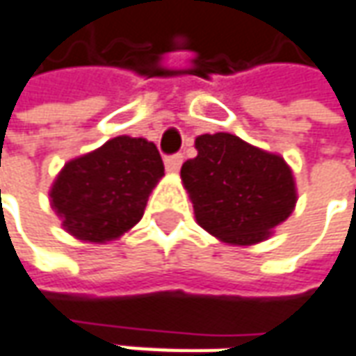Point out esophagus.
Returning <instances> with one entry per match:
<instances>
[{"label":"esophagus","instance_id":"1","mask_svg":"<svg viewBox=\"0 0 356 356\" xmlns=\"http://www.w3.org/2000/svg\"><path fill=\"white\" fill-rule=\"evenodd\" d=\"M181 163H183V156L181 154L165 158V169H168L169 173H177L179 169H181Z\"/></svg>","mask_w":356,"mask_h":356}]
</instances>
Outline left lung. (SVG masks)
I'll use <instances>...</instances> for the list:
<instances>
[{"label": "left lung", "instance_id": "obj_1", "mask_svg": "<svg viewBox=\"0 0 356 356\" xmlns=\"http://www.w3.org/2000/svg\"><path fill=\"white\" fill-rule=\"evenodd\" d=\"M197 158L181 168L198 226L229 245H255L273 236L296 209L298 191L280 154L236 134H200Z\"/></svg>", "mask_w": 356, "mask_h": 356}]
</instances>
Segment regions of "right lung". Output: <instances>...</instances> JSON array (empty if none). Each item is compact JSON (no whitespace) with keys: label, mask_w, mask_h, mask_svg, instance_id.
Wrapping results in <instances>:
<instances>
[{"label":"right lung","mask_w":356,"mask_h":356,"mask_svg":"<svg viewBox=\"0 0 356 356\" xmlns=\"http://www.w3.org/2000/svg\"><path fill=\"white\" fill-rule=\"evenodd\" d=\"M163 171L154 142L111 138L60 169L48 193L50 207L70 236L87 243H108L142 220L147 197Z\"/></svg>","instance_id":"1"}]
</instances>
